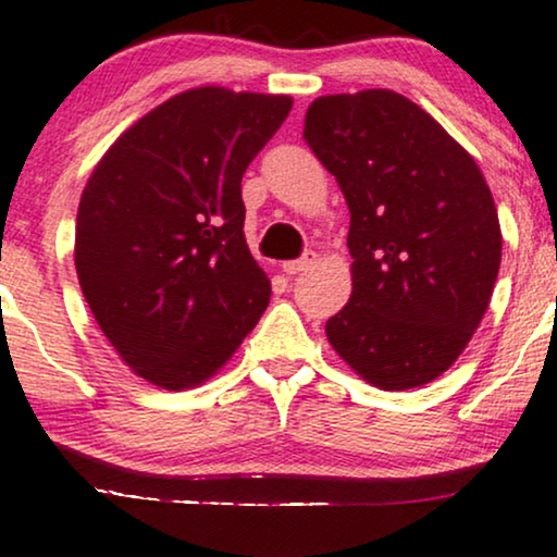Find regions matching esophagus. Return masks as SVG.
Listing matches in <instances>:
<instances>
[{
  "instance_id": "1",
  "label": "esophagus",
  "mask_w": 557,
  "mask_h": 557,
  "mask_svg": "<svg viewBox=\"0 0 557 557\" xmlns=\"http://www.w3.org/2000/svg\"><path fill=\"white\" fill-rule=\"evenodd\" d=\"M311 264H315V251H306V255H302L300 259H293V262H285V264H283V272H285V274H300V272H306Z\"/></svg>"
}]
</instances>
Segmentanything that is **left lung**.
<instances>
[{
    "label": "left lung",
    "instance_id": "8db88e82",
    "mask_svg": "<svg viewBox=\"0 0 557 557\" xmlns=\"http://www.w3.org/2000/svg\"><path fill=\"white\" fill-rule=\"evenodd\" d=\"M302 138L351 213V295L326 321L329 344L375 388L432 383L473 339L502 264L481 169L391 89L319 97Z\"/></svg>",
    "mask_w": 557,
    "mask_h": 557
}]
</instances>
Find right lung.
<instances>
[{
  "instance_id": "1",
  "label": "right lung",
  "mask_w": 557,
  "mask_h": 557,
  "mask_svg": "<svg viewBox=\"0 0 557 557\" xmlns=\"http://www.w3.org/2000/svg\"><path fill=\"white\" fill-rule=\"evenodd\" d=\"M287 95L197 87L133 123L95 166L74 264L121 360L164 391L206 383L270 302L244 238L242 177Z\"/></svg>"
}]
</instances>
